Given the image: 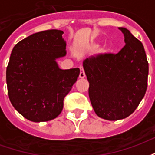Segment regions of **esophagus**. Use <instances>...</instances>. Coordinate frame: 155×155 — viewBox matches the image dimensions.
Wrapping results in <instances>:
<instances>
[{
    "label": "esophagus",
    "instance_id": "34e87169",
    "mask_svg": "<svg viewBox=\"0 0 155 155\" xmlns=\"http://www.w3.org/2000/svg\"><path fill=\"white\" fill-rule=\"evenodd\" d=\"M80 69H81V72H80V75H79V77L81 78V79H83V78L85 77V73H84L83 66H80Z\"/></svg>",
    "mask_w": 155,
    "mask_h": 155
}]
</instances>
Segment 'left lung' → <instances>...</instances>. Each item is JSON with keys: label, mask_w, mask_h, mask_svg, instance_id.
<instances>
[{"label": "left lung", "mask_w": 155, "mask_h": 155, "mask_svg": "<svg viewBox=\"0 0 155 155\" xmlns=\"http://www.w3.org/2000/svg\"><path fill=\"white\" fill-rule=\"evenodd\" d=\"M125 45L117 54L85 59L89 97L95 114L107 120L130 116L145 94L149 64L143 44L129 30L119 27Z\"/></svg>", "instance_id": "left-lung-1"}]
</instances>
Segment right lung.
<instances>
[{
  "instance_id": "obj_1",
  "label": "right lung",
  "mask_w": 155,
  "mask_h": 155,
  "mask_svg": "<svg viewBox=\"0 0 155 155\" xmlns=\"http://www.w3.org/2000/svg\"><path fill=\"white\" fill-rule=\"evenodd\" d=\"M60 30L32 34L15 45L6 68L9 99L16 110L33 122L56 118L64 99L76 82L80 69L61 70L56 60L66 54Z\"/></svg>"
}]
</instances>
